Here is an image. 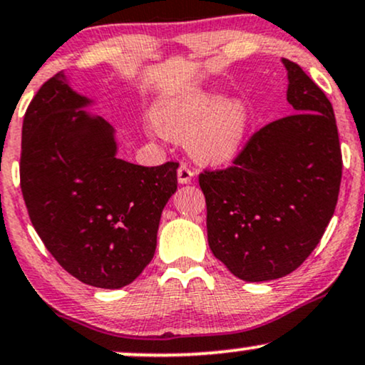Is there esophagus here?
I'll use <instances>...</instances> for the list:
<instances>
[{"label": "esophagus", "mask_w": 365, "mask_h": 365, "mask_svg": "<svg viewBox=\"0 0 365 365\" xmlns=\"http://www.w3.org/2000/svg\"><path fill=\"white\" fill-rule=\"evenodd\" d=\"M194 170H190L188 168L187 165H182L180 166V168L177 170V177H178V182L180 183H183V185H185V183H190L192 182V178H194Z\"/></svg>", "instance_id": "esophagus-1"}]
</instances>
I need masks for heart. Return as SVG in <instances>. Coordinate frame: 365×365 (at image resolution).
<instances>
[{"label":"heart","mask_w":365,"mask_h":365,"mask_svg":"<svg viewBox=\"0 0 365 365\" xmlns=\"http://www.w3.org/2000/svg\"><path fill=\"white\" fill-rule=\"evenodd\" d=\"M250 113L238 98H221L205 91H185L161 100L155 108L156 134L180 138L187 151L202 163H221L240 151L247 138Z\"/></svg>","instance_id":"heart-1"}]
</instances>
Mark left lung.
I'll return each instance as SVG.
<instances>
[{"mask_svg": "<svg viewBox=\"0 0 365 365\" xmlns=\"http://www.w3.org/2000/svg\"><path fill=\"white\" fill-rule=\"evenodd\" d=\"M282 63L292 115L255 133L230 168L199 175L209 247L247 282L296 270L322 240L340 192L341 151L330 100L301 66Z\"/></svg>", "mask_w": 365, "mask_h": 365, "instance_id": "8db88e82", "label": "left lung"}]
</instances>
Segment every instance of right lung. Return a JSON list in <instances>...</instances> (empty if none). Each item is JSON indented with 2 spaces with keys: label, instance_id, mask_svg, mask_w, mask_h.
<instances>
[{
  "label": "right lung",
  "instance_id": "1",
  "mask_svg": "<svg viewBox=\"0 0 365 365\" xmlns=\"http://www.w3.org/2000/svg\"><path fill=\"white\" fill-rule=\"evenodd\" d=\"M88 105L64 73L43 83L24 117L20 187L57 263L83 284L120 289L155 257L178 163L149 168L117 158L115 129Z\"/></svg>",
  "mask_w": 365,
  "mask_h": 365
}]
</instances>
